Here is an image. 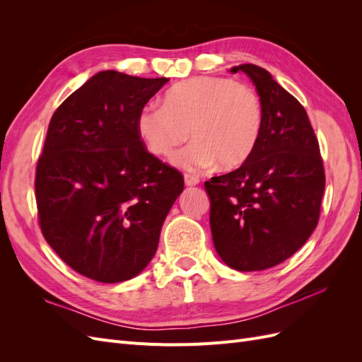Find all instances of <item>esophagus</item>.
I'll return each mask as SVG.
<instances>
[{"instance_id": "1", "label": "esophagus", "mask_w": 362, "mask_h": 362, "mask_svg": "<svg viewBox=\"0 0 362 362\" xmlns=\"http://www.w3.org/2000/svg\"><path fill=\"white\" fill-rule=\"evenodd\" d=\"M184 181H185V185H198L199 184V178L194 177V175H190V173H184Z\"/></svg>"}]
</instances>
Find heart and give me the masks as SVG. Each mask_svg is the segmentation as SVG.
Here are the masks:
<instances>
[{"label": "heart", "instance_id": "1", "mask_svg": "<svg viewBox=\"0 0 362 362\" xmlns=\"http://www.w3.org/2000/svg\"><path fill=\"white\" fill-rule=\"evenodd\" d=\"M264 113L250 86L223 76H196L172 86L163 105H146L137 116V133L156 157H168L185 140L192 144L175 154L180 168L198 170L240 168L258 145Z\"/></svg>", "mask_w": 362, "mask_h": 362}]
</instances>
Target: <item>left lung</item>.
<instances>
[{"mask_svg":"<svg viewBox=\"0 0 362 362\" xmlns=\"http://www.w3.org/2000/svg\"><path fill=\"white\" fill-rule=\"evenodd\" d=\"M254 81L264 125L254 154L238 169L205 181L213 243L240 272L281 264L319 223L325 168L303 105L257 64H240Z\"/></svg>","mask_w":362,"mask_h":362,"instance_id":"1","label":"left lung"}]
</instances>
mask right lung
I'll list each match as a JSON object with an SVG mask.
<instances>
[{
  "instance_id": "add662e5",
  "label": "right lung",
  "mask_w": 362,
  "mask_h": 362,
  "mask_svg": "<svg viewBox=\"0 0 362 362\" xmlns=\"http://www.w3.org/2000/svg\"><path fill=\"white\" fill-rule=\"evenodd\" d=\"M168 81L98 72L51 117L36 166L39 225L86 278L115 284L139 275L184 189L182 173L152 156L136 127Z\"/></svg>"
}]
</instances>
